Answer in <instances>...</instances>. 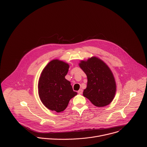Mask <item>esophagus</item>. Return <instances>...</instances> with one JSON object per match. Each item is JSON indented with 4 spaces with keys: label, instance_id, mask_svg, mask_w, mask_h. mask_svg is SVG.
Segmentation results:
<instances>
[{
    "label": "esophagus",
    "instance_id": "1",
    "mask_svg": "<svg viewBox=\"0 0 147 147\" xmlns=\"http://www.w3.org/2000/svg\"><path fill=\"white\" fill-rule=\"evenodd\" d=\"M82 92H83V90L82 89H80L79 91H78V93L79 94H82Z\"/></svg>",
    "mask_w": 147,
    "mask_h": 147
}]
</instances>
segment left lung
<instances>
[{
	"instance_id": "obj_1",
	"label": "left lung",
	"mask_w": 147,
	"mask_h": 147,
	"mask_svg": "<svg viewBox=\"0 0 147 147\" xmlns=\"http://www.w3.org/2000/svg\"><path fill=\"white\" fill-rule=\"evenodd\" d=\"M79 66L87 76V88L83 95L88 98L94 105L103 107L113 100L116 85L113 74L102 60L92 57L87 61L81 60Z\"/></svg>"
}]
</instances>
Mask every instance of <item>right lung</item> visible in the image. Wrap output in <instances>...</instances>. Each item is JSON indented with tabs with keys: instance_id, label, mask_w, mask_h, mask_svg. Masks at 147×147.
I'll use <instances>...</instances> for the list:
<instances>
[{
	"instance_id": "right-lung-1",
	"label": "right lung",
	"mask_w": 147,
	"mask_h": 147,
	"mask_svg": "<svg viewBox=\"0 0 147 147\" xmlns=\"http://www.w3.org/2000/svg\"><path fill=\"white\" fill-rule=\"evenodd\" d=\"M69 68L66 63L55 59L51 61L40 74L39 96L42 103L51 111H63L70 100L77 94L73 90L70 82L65 78Z\"/></svg>"
}]
</instances>
